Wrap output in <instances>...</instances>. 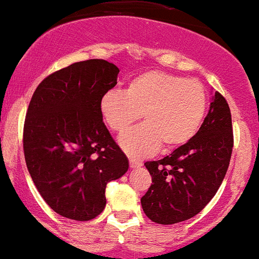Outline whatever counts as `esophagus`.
Returning a JSON list of instances; mask_svg holds the SVG:
<instances>
[{
	"instance_id": "esophagus-1",
	"label": "esophagus",
	"mask_w": 259,
	"mask_h": 259,
	"mask_svg": "<svg viewBox=\"0 0 259 259\" xmlns=\"http://www.w3.org/2000/svg\"><path fill=\"white\" fill-rule=\"evenodd\" d=\"M129 164H130V169H137V167L141 166V162L139 161H135V160H133V158H130L129 160Z\"/></svg>"
}]
</instances>
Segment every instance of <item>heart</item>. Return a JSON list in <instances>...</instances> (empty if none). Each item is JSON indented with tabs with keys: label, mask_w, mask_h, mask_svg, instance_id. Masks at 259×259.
Segmentation results:
<instances>
[{
	"label": "heart",
	"mask_w": 259,
	"mask_h": 259,
	"mask_svg": "<svg viewBox=\"0 0 259 259\" xmlns=\"http://www.w3.org/2000/svg\"><path fill=\"white\" fill-rule=\"evenodd\" d=\"M208 108L204 86L177 74L148 71L129 81L124 92L102 97L99 111L107 126L122 133L143 117L144 124L124 133L118 144L132 157H146L161 147L173 151L196 135Z\"/></svg>",
	"instance_id": "heart-1"
}]
</instances>
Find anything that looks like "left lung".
<instances>
[{"mask_svg": "<svg viewBox=\"0 0 259 259\" xmlns=\"http://www.w3.org/2000/svg\"><path fill=\"white\" fill-rule=\"evenodd\" d=\"M232 147L230 107L215 92L196 135L169 156L144 164L152 177L141 199L146 215L158 225H174L200 213L222 185Z\"/></svg>", "mask_w": 259, "mask_h": 259, "instance_id": "1", "label": "left lung"}]
</instances>
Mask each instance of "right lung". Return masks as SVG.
Returning <instances> with one entry per match:
<instances>
[{"label": "right lung", "instance_id": "1", "mask_svg": "<svg viewBox=\"0 0 259 259\" xmlns=\"http://www.w3.org/2000/svg\"><path fill=\"white\" fill-rule=\"evenodd\" d=\"M118 72L103 59L73 63L39 83L28 107L23 137L28 171L46 204L68 220L99 215L107 183L129 169L99 111Z\"/></svg>", "mask_w": 259, "mask_h": 259}]
</instances>
